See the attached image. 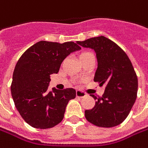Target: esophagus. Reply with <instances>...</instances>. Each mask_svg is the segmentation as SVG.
<instances>
[{"label":"esophagus","instance_id":"1","mask_svg":"<svg viewBox=\"0 0 148 148\" xmlns=\"http://www.w3.org/2000/svg\"><path fill=\"white\" fill-rule=\"evenodd\" d=\"M76 95H77V97H81V98L85 97L86 96V94L85 92H83L82 91H80V90H77V91Z\"/></svg>","mask_w":148,"mask_h":148}]
</instances>
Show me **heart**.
I'll return each mask as SVG.
<instances>
[{
  "mask_svg": "<svg viewBox=\"0 0 148 148\" xmlns=\"http://www.w3.org/2000/svg\"><path fill=\"white\" fill-rule=\"evenodd\" d=\"M92 53L91 52H88V51H85V52H82L81 55H80V56H79V58H82V57H84V56H89L91 55Z\"/></svg>",
  "mask_w": 148,
  "mask_h": 148,
  "instance_id": "obj_1",
  "label": "heart"
}]
</instances>
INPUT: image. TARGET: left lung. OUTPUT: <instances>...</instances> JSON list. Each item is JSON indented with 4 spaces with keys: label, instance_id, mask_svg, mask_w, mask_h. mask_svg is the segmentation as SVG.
Here are the masks:
<instances>
[{
    "label": "left lung",
    "instance_id": "obj_1",
    "mask_svg": "<svg viewBox=\"0 0 148 148\" xmlns=\"http://www.w3.org/2000/svg\"><path fill=\"white\" fill-rule=\"evenodd\" d=\"M77 44L95 51L97 69L94 82L106 86L101 97L90 95L97 101L92 109L85 111L86 120L101 127L121 124L137 99L138 81L130 59L119 46L103 36Z\"/></svg>",
    "mask_w": 148,
    "mask_h": 148
}]
</instances>
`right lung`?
Instances as JSON below:
<instances>
[{
  "instance_id": "1",
  "label": "right lung",
  "mask_w": 148,
  "mask_h": 148,
  "mask_svg": "<svg viewBox=\"0 0 148 148\" xmlns=\"http://www.w3.org/2000/svg\"><path fill=\"white\" fill-rule=\"evenodd\" d=\"M77 43L41 41L21 55L13 72L11 92L21 117L35 128L47 129L62 121L66 107L76 90L49 91L50 76L59 71L63 60L80 50Z\"/></svg>"
}]
</instances>
